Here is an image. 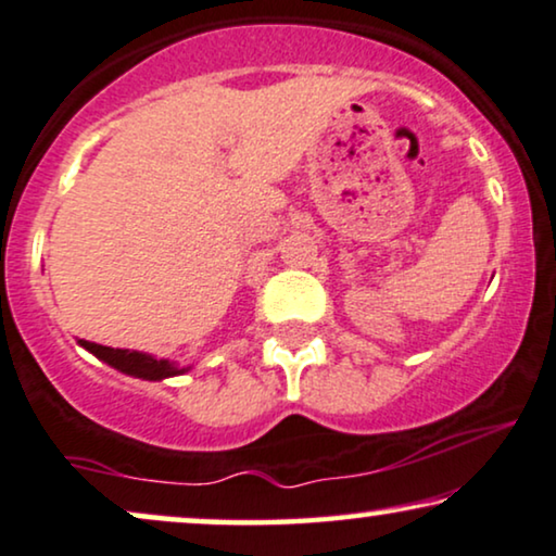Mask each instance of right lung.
Wrapping results in <instances>:
<instances>
[{
	"mask_svg": "<svg viewBox=\"0 0 556 556\" xmlns=\"http://www.w3.org/2000/svg\"><path fill=\"white\" fill-rule=\"evenodd\" d=\"M80 345L86 351H91L96 358L106 361L109 366L118 368V371L137 376V379H150V381H160L167 379V376H177L182 374L180 368H175L169 361L165 358H152L147 353H137V351H122V348H106L99 343H88V340H80Z\"/></svg>",
	"mask_w": 556,
	"mask_h": 556,
	"instance_id": "1",
	"label": "right lung"
}]
</instances>
